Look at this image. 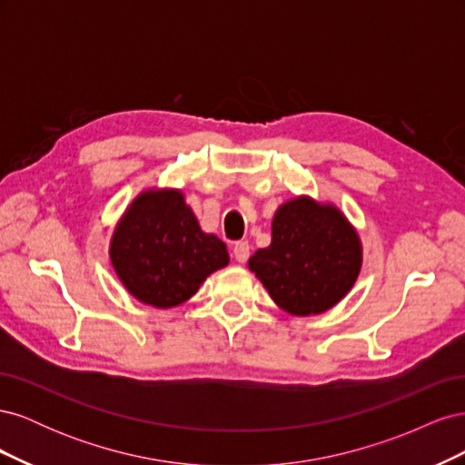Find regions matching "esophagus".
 <instances>
[{
  "instance_id": "obj_1",
  "label": "esophagus",
  "mask_w": 465,
  "mask_h": 465,
  "mask_svg": "<svg viewBox=\"0 0 465 465\" xmlns=\"http://www.w3.org/2000/svg\"><path fill=\"white\" fill-rule=\"evenodd\" d=\"M232 256H234V260H236L238 263H244V262L250 258V244H248L246 241L236 242V244L232 246Z\"/></svg>"
}]
</instances>
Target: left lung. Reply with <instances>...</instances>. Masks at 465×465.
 Returning <instances> with one entry per match:
<instances>
[{
	"label": "left lung",
	"instance_id": "obj_1",
	"mask_svg": "<svg viewBox=\"0 0 465 465\" xmlns=\"http://www.w3.org/2000/svg\"><path fill=\"white\" fill-rule=\"evenodd\" d=\"M362 246L340 209L308 195L279 205L272 244L248 260L279 308L294 316L330 311L355 285Z\"/></svg>",
	"mask_w": 465,
	"mask_h": 465
}]
</instances>
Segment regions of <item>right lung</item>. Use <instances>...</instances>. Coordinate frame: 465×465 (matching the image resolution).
I'll return each mask as SVG.
<instances>
[{"label":"right lung","mask_w":465,"mask_h":465,"mask_svg":"<svg viewBox=\"0 0 465 465\" xmlns=\"http://www.w3.org/2000/svg\"><path fill=\"white\" fill-rule=\"evenodd\" d=\"M110 262L137 301L173 308L229 265V252L215 234L202 231L184 193L164 188L142 192L125 209L112 234Z\"/></svg>","instance_id":"1"}]
</instances>
